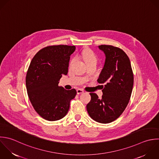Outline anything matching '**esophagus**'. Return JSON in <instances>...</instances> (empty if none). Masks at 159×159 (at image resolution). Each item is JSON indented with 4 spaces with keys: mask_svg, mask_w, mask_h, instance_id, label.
Returning <instances> with one entry per match:
<instances>
[{
    "mask_svg": "<svg viewBox=\"0 0 159 159\" xmlns=\"http://www.w3.org/2000/svg\"><path fill=\"white\" fill-rule=\"evenodd\" d=\"M84 91L82 90V89H79L77 90V94H80V93H84Z\"/></svg>",
    "mask_w": 159,
    "mask_h": 159,
    "instance_id": "obj_1",
    "label": "esophagus"
}]
</instances>
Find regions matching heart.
I'll return each instance as SVG.
<instances>
[{
  "label": "heart",
  "mask_w": 159,
  "mask_h": 159,
  "mask_svg": "<svg viewBox=\"0 0 159 159\" xmlns=\"http://www.w3.org/2000/svg\"><path fill=\"white\" fill-rule=\"evenodd\" d=\"M83 59L84 60V61L85 62V63L87 64V65L90 64H97V57L96 56V55L95 54V53L90 49H85L84 51H83V52H82L81 54ZM74 60H72L70 61V64L73 62Z\"/></svg>",
  "instance_id": "heart-1"
}]
</instances>
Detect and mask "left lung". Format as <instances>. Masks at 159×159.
Listing matches in <instances>:
<instances>
[{"mask_svg": "<svg viewBox=\"0 0 159 159\" xmlns=\"http://www.w3.org/2000/svg\"><path fill=\"white\" fill-rule=\"evenodd\" d=\"M105 55L104 66L97 82L101 85V98L90 93L91 100L87 105L89 116L100 123H109L118 118L126 108L132 93L134 76L130 60L120 48L111 45L98 46Z\"/></svg>", "mask_w": 159, "mask_h": 159, "instance_id": "left-lung-1", "label": "left lung"}]
</instances>
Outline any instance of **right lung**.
<instances>
[{"instance_id":"1","label":"right lung","mask_w":159,"mask_h":159,"mask_svg":"<svg viewBox=\"0 0 159 159\" xmlns=\"http://www.w3.org/2000/svg\"><path fill=\"white\" fill-rule=\"evenodd\" d=\"M75 46H49L33 58L26 76L27 93L35 111L48 121H57L67 113L77 92L59 87L62 75L68 72L70 56Z\"/></svg>"}]
</instances>
